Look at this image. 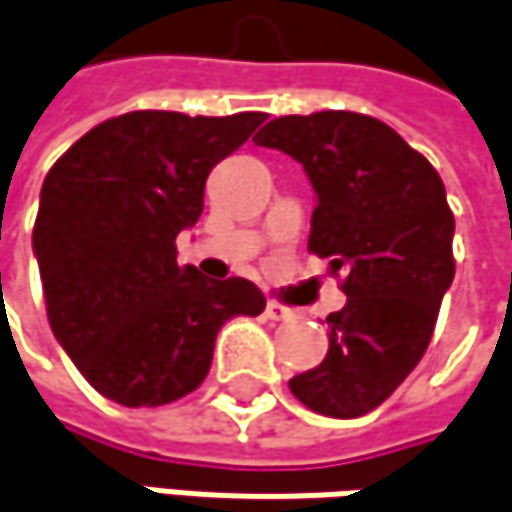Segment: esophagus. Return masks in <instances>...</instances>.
Here are the masks:
<instances>
[{"instance_id": "obj_1", "label": "esophagus", "mask_w": 512, "mask_h": 512, "mask_svg": "<svg viewBox=\"0 0 512 512\" xmlns=\"http://www.w3.org/2000/svg\"><path fill=\"white\" fill-rule=\"evenodd\" d=\"M265 317L273 322L288 320V317H291V311H288L285 305H279V302H268V305H265Z\"/></svg>"}]
</instances>
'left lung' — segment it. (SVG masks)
Wrapping results in <instances>:
<instances>
[{
  "label": "left lung",
  "mask_w": 512,
  "mask_h": 512,
  "mask_svg": "<svg viewBox=\"0 0 512 512\" xmlns=\"http://www.w3.org/2000/svg\"><path fill=\"white\" fill-rule=\"evenodd\" d=\"M302 164L314 187L308 250L345 270L328 354L288 380L308 409L360 418L418 366L452 285L455 218L432 164L386 123L357 112L273 117L253 135Z\"/></svg>",
  "instance_id": "obj_1"
}]
</instances>
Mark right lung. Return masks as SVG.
Instances as JSON below:
<instances>
[{"label":"right lung","mask_w":512,"mask_h":512,"mask_svg":"<svg viewBox=\"0 0 512 512\" xmlns=\"http://www.w3.org/2000/svg\"><path fill=\"white\" fill-rule=\"evenodd\" d=\"M262 112H129L86 132L45 175L34 224L48 322L80 374L120 406H164L201 386L221 325L265 311L242 276L178 265L210 169Z\"/></svg>","instance_id":"right-lung-1"}]
</instances>
